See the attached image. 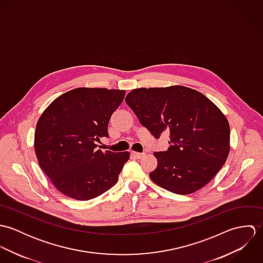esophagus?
Returning a JSON list of instances; mask_svg holds the SVG:
<instances>
[{"instance_id":"34e87169","label":"esophagus","mask_w":263,"mask_h":263,"mask_svg":"<svg viewBox=\"0 0 263 263\" xmlns=\"http://www.w3.org/2000/svg\"><path fill=\"white\" fill-rule=\"evenodd\" d=\"M133 155L137 158V159H142L146 156L145 153H138V152H133Z\"/></svg>"}]
</instances>
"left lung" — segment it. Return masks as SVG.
Masks as SVG:
<instances>
[{
    "mask_svg": "<svg viewBox=\"0 0 263 263\" xmlns=\"http://www.w3.org/2000/svg\"><path fill=\"white\" fill-rule=\"evenodd\" d=\"M125 102L156 139L170 133L169 149L154 153L158 165L150 178L160 187L190 194L205 186L225 164L229 121L202 93L179 85L138 88Z\"/></svg>",
    "mask_w": 263,
    "mask_h": 263,
    "instance_id": "obj_1",
    "label": "left lung"
}]
</instances>
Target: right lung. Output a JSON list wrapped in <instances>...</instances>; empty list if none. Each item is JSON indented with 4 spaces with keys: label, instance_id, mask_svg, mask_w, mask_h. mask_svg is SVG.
<instances>
[{
    "label": "right lung",
    "instance_id": "1",
    "mask_svg": "<svg viewBox=\"0 0 263 263\" xmlns=\"http://www.w3.org/2000/svg\"><path fill=\"white\" fill-rule=\"evenodd\" d=\"M125 90L76 88L54 99L40 115L34 134L38 164L60 192L92 199L118 180L129 152L97 149Z\"/></svg>",
    "mask_w": 263,
    "mask_h": 263
}]
</instances>
